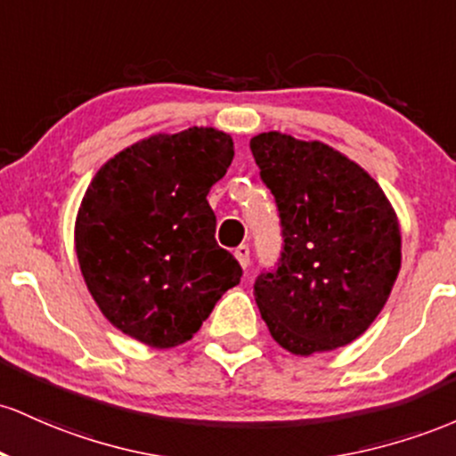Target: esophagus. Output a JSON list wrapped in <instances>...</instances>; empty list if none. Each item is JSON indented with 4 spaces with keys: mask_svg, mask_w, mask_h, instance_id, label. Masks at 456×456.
I'll use <instances>...</instances> for the list:
<instances>
[{
    "mask_svg": "<svg viewBox=\"0 0 456 456\" xmlns=\"http://www.w3.org/2000/svg\"><path fill=\"white\" fill-rule=\"evenodd\" d=\"M234 256H237V260L241 263L243 269L249 267V248H248V245H245V243L239 245V248L234 249Z\"/></svg>",
    "mask_w": 456,
    "mask_h": 456,
    "instance_id": "34e87169",
    "label": "esophagus"
}]
</instances>
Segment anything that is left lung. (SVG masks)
<instances>
[{
  "label": "left lung",
  "mask_w": 456,
  "mask_h": 456,
  "mask_svg": "<svg viewBox=\"0 0 456 456\" xmlns=\"http://www.w3.org/2000/svg\"><path fill=\"white\" fill-rule=\"evenodd\" d=\"M282 224L278 269L254 297L271 336L295 355L360 338L401 271V226L379 183L323 142L269 131L249 140Z\"/></svg>",
  "instance_id": "obj_1"
}]
</instances>
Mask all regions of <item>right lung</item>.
<instances>
[{"mask_svg":"<svg viewBox=\"0 0 456 456\" xmlns=\"http://www.w3.org/2000/svg\"><path fill=\"white\" fill-rule=\"evenodd\" d=\"M234 157L213 126L157 133L118 152L86 189L75 252L92 299L116 330L170 349L200 330L243 271L215 241L208 191Z\"/></svg>","mask_w":456,"mask_h":456,"instance_id":"add662e5","label":"right lung"}]
</instances>
